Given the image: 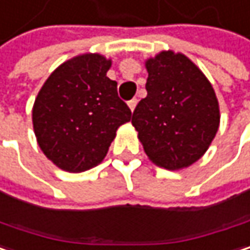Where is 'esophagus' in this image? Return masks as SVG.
Here are the masks:
<instances>
[{"mask_svg":"<svg viewBox=\"0 0 250 250\" xmlns=\"http://www.w3.org/2000/svg\"><path fill=\"white\" fill-rule=\"evenodd\" d=\"M137 104H138V101H137V99H131V101L128 102V106H129V109L132 110V112H134V109H135Z\"/></svg>","mask_w":250,"mask_h":250,"instance_id":"1","label":"esophagus"}]
</instances>
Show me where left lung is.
<instances>
[{
    "label": "left lung",
    "mask_w": 250,
    "mask_h": 250,
    "mask_svg": "<svg viewBox=\"0 0 250 250\" xmlns=\"http://www.w3.org/2000/svg\"><path fill=\"white\" fill-rule=\"evenodd\" d=\"M146 98L132 113V125L148 158L166 170L200 160L220 124L211 83L184 54L161 51L145 62Z\"/></svg>",
    "instance_id": "left-lung-1"
}]
</instances>
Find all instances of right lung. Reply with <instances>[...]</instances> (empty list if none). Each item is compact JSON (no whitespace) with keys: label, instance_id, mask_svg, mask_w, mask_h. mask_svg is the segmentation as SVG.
Segmentation results:
<instances>
[{"label":"right lung","instance_id":"obj_1","mask_svg":"<svg viewBox=\"0 0 250 250\" xmlns=\"http://www.w3.org/2000/svg\"><path fill=\"white\" fill-rule=\"evenodd\" d=\"M112 62L98 53L76 56L44 82L33 106L39 146L59 168L90 170L106 157L116 131L131 119L106 73Z\"/></svg>","mask_w":250,"mask_h":250}]
</instances>
